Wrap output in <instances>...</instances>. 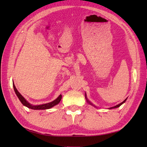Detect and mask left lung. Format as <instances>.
I'll list each match as a JSON object with an SVG mask.
<instances>
[{
    "mask_svg": "<svg viewBox=\"0 0 147 147\" xmlns=\"http://www.w3.org/2000/svg\"><path fill=\"white\" fill-rule=\"evenodd\" d=\"M85 98H86V101H87V102L88 103V104H90V105H93L91 102H90L88 100V98H87V97H86V93H85ZM126 100H127V98H126L125 100H124L123 102H121V104H118V105H115V106H114V107H111V108H109V109H114V108H117V107H120V106L123 104H124V102H125L126 101ZM93 106H95V105H93Z\"/></svg>",
    "mask_w": 147,
    "mask_h": 147,
    "instance_id": "obj_1",
    "label": "left lung"
}]
</instances>
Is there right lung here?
<instances>
[{
  "label": "right lung",
  "mask_w": 147,
  "mask_h": 147,
  "mask_svg": "<svg viewBox=\"0 0 147 147\" xmlns=\"http://www.w3.org/2000/svg\"><path fill=\"white\" fill-rule=\"evenodd\" d=\"M13 87H14V90L16 94V95L18 96V98L20 99V100L22 103V104L24 106H26V107H27L28 108L34 109V110H45V109H51V108L54 107V106L57 105L60 102L62 98V95H60L57 98L51 102H49V103H47V104H42V105H33L32 104H30V103L21 95V93L18 91V90L16 89V88L14 83H13Z\"/></svg>",
  "instance_id": "obj_1"
}]
</instances>
